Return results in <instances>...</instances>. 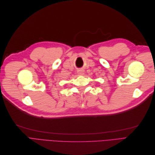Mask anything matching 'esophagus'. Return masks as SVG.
Segmentation results:
<instances>
[{
    "instance_id": "34e87169",
    "label": "esophagus",
    "mask_w": 155,
    "mask_h": 155,
    "mask_svg": "<svg viewBox=\"0 0 155 155\" xmlns=\"http://www.w3.org/2000/svg\"><path fill=\"white\" fill-rule=\"evenodd\" d=\"M78 74L79 75H80V76H82V75H83V74H84V71L82 70H79L78 71Z\"/></svg>"
}]
</instances>
